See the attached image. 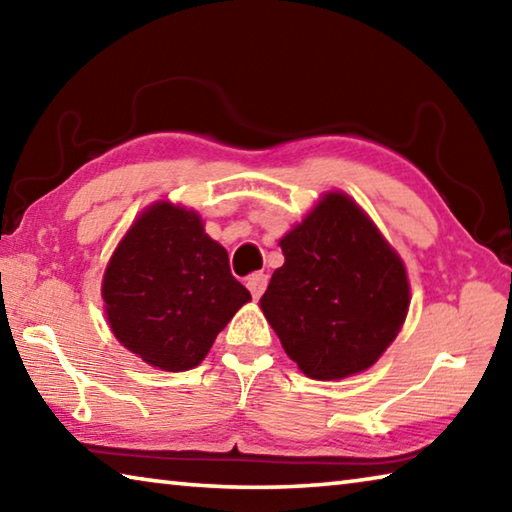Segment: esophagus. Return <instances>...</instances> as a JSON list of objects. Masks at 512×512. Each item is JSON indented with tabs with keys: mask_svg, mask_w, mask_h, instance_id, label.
Here are the masks:
<instances>
[{
	"mask_svg": "<svg viewBox=\"0 0 512 512\" xmlns=\"http://www.w3.org/2000/svg\"><path fill=\"white\" fill-rule=\"evenodd\" d=\"M248 291L253 293V298L257 300V298H262V293L266 291V287H268V275L266 273H255V275H250L248 277Z\"/></svg>",
	"mask_w": 512,
	"mask_h": 512,
	"instance_id": "34e87169",
	"label": "esophagus"
}]
</instances>
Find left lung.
Returning <instances> with one entry per match:
<instances>
[{
	"label": "left lung",
	"instance_id": "obj_1",
	"mask_svg": "<svg viewBox=\"0 0 512 512\" xmlns=\"http://www.w3.org/2000/svg\"><path fill=\"white\" fill-rule=\"evenodd\" d=\"M284 264L259 300L284 352L311 379L370 368L400 332L409 280L400 255L341 192L280 239Z\"/></svg>",
	"mask_w": 512,
	"mask_h": 512
}]
</instances>
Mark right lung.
Returning a JSON list of instances; mask_svg holds the SVG:
<instances>
[{
  "label": "right lung",
  "instance_id": "add662e5",
  "mask_svg": "<svg viewBox=\"0 0 512 512\" xmlns=\"http://www.w3.org/2000/svg\"><path fill=\"white\" fill-rule=\"evenodd\" d=\"M101 296L117 341L169 372L198 366L250 300L230 273L225 248L205 235L201 216L164 201L142 212L121 239Z\"/></svg>",
  "mask_w": 512,
  "mask_h": 512
}]
</instances>
